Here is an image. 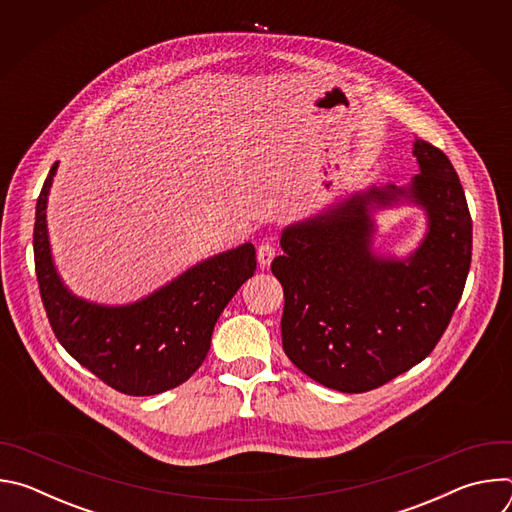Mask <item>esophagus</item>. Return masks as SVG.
Returning <instances> with one entry per match:
<instances>
[{
    "label": "esophagus",
    "instance_id": "1",
    "mask_svg": "<svg viewBox=\"0 0 512 512\" xmlns=\"http://www.w3.org/2000/svg\"><path fill=\"white\" fill-rule=\"evenodd\" d=\"M273 257H275L273 245H271L269 241H263V243L259 245V249H257V261H259V265H261V267H269L271 261H273Z\"/></svg>",
    "mask_w": 512,
    "mask_h": 512
}]
</instances>
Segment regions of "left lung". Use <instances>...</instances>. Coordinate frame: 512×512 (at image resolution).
<instances>
[{
	"label": "left lung",
	"instance_id": "obj_1",
	"mask_svg": "<svg viewBox=\"0 0 512 512\" xmlns=\"http://www.w3.org/2000/svg\"><path fill=\"white\" fill-rule=\"evenodd\" d=\"M419 174L409 186H371L289 225L271 263L283 285L287 358L340 393L377 389L440 342L462 298L472 261V218L448 156L415 139ZM409 201L428 233L405 260L372 253V210Z\"/></svg>",
	"mask_w": 512,
	"mask_h": 512
}]
</instances>
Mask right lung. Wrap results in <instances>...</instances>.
<instances>
[{"label": "right lung", "mask_w": 512, "mask_h": 512, "mask_svg": "<svg viewBox=\"0 0 512 512\" xmlns=\"http://www.w3.org/2000/svg\"><path fill=\"white\" fill-rule=\"evenodd\" d=\"M58 162L36 202L34 263L48 322L64 350L119 393L158 395L188 381L208 354L218 316L255 273V247L208 257L127 306L72 296L50 251L46 206Z\"/></svg>", "instance_id": "right-lung-1"}]
</instances>
